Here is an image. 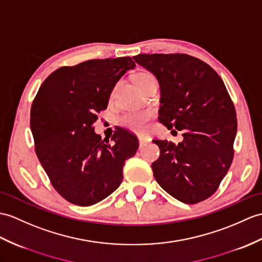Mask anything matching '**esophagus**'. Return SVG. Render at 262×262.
I'll return each instance as SVG.
<instances>
[{
	"label": "esophagus",
	"mask_w": 262,
	"mask_h": 262,
	"mask_svg": "<svg viewBox=\"0 0 262 262\" xmlns=\"http://www.w3.org/2000/svg\"><path fill=\"white\" fill-rule=\"evenodd\" d=\"M138 141H139V146H144L146 143H147V138H146L145 136H143V135H139L138 136Z\"/></svg>",
	"instance_id": "34e87169"
}]
</instances>
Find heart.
I'll return each mask as SVG.
<instances>
[{
  "instance_id": "heart-1",
  "label": "heart",
  "mask_w": 262,
  "mask_h": 262,
  "mask_svg": "<svg viewBox=\"0 0 262 262\" xmlns=\"http://www.w3.org/2000/svg\"><path fill=\"white\" fill-rule=\"evenodd\" d=\"M134 81L137 84V87L142 86V84L149 82V81H156L155 77L147 71H142L134 77ZM151 117L150 112H136V113H128L123 115L119 118V123L121 126H125L127 128L133 129L135 132H143L145 129L146 125H147L148 120Z\"/></svg>"
}]
</instances>
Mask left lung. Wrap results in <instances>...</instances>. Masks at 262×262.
<instances>
[{"mask_svg":"<svg viewBox=\"0 0 262 262\" xmlns=\"http://www.w3.org/2000/svg\"><path fill=\"white\" fill-rule=\"evenodd\" d=\"M133 59L160 83V123L183 130L179 145L153 141L161 150L151 164L155 180L183 203L206 200L233 159L236 115L224 82L208 63L188 54H138Z\"/></svg>","mask_w":262,"mask_h":262,"instance_id":"left-lung-1","label":"left lung"}]
</instances>
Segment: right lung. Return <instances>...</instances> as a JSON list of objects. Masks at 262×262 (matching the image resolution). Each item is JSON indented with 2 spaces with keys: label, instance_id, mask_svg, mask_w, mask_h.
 <instances>
[{
  "label": "right lung",
  "instance_id": "obj_1",
  "mask_svg": "<svg viewBox=\"0 0 262 262\" xmlns=\"http://www.w3.org/2000/svg\"><path fill=\"white\" fill-rule=\"evenodd\" d=\"M130 57L88 60L61 67L49 76L31 107L30 126L35 153L56 191L72 204L100 202L123 181L125 161L135 155L138 139L123 128L112 143L95 133L97 113L127 70Z\"/></svg>",
  "mask_w": 262,
  "mask_h": 262
}]
</instances>
